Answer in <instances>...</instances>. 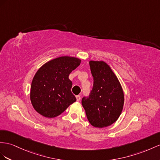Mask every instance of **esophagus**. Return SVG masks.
Segmentation results:
<instances>
[{
  "instance_id": "34e87169",
  "label": "esophagus",
  "mask_w": 160,
  "mask_h": 160,
  "mask_svg": "<svg viewBox=\"0 0 160 160\" xmlns=\"http://www.w3.org/2000/svg\"><path fill=\"white\" fill-rule=\"evenodd\" d=\"M76 97L77 101H79L80 100V95H77Z\"/></svg>"
}]
</instances>
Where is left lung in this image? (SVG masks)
<instances>
[{
    "instance_id": "left-lung-1",
    "label": "left lung",
    "mask_w": 160,
    "mask_h": 160,
    "mask_svg": "<svg viewBox=\"0 0 160 160\" xmlns=\"http://www.w3.org/2000/svg\"><path fill=\"white\" fill-rule=\"evenodd\" d=\"M93 87L88 97L82 99L89 122L97 128L113 124L120 117L124 106V92L119 80L104 61L89 62Z\"/></svg>"
}]
</instances>
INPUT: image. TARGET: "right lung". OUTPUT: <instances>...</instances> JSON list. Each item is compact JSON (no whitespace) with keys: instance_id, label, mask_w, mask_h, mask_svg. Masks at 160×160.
Returning <instances> with one entry per match:
<instances>
[{"instance_id":"1","label":"right lung","mask_w":160,"mask_h":160,"mask_svg":"<svg viewBox=\"0 0 160 160\" xmlns=\"http://www.w3.org/2000/svg\"><path fill=\"white\" fill-rule=\"evenodd\" d=\"M80 63L76 57H61L46 63L36 73L32 82L30 100L40 115L57 117L76 101L71 91L72 82L69 75Z\"/></svg>"}]
</instances>
